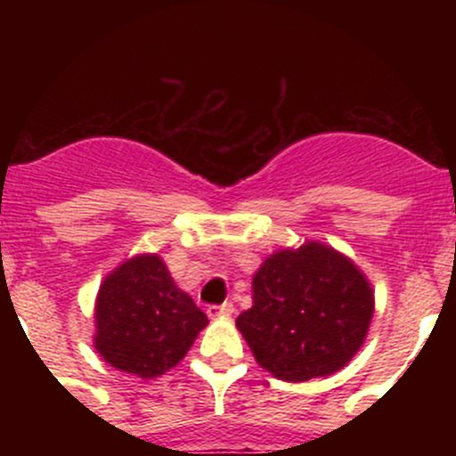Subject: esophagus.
Segmentation results:
<instances>
[{"mask_svg": "<svg viewBox=\"0 0 456 456\" xmlns=\"http://www.w3.org/2000/svg\"><path fill=\"white\" fill-rule=\"evenodd\" d=\"M232 314H233L232 302H224V305H211L209 309H207V315H209L211 320H216V317H229Z\"/></svg>", "mask_w": 456, "mask_h": 456, "instance_id": "34e87169", "label": "esophagus"}]
</instances>
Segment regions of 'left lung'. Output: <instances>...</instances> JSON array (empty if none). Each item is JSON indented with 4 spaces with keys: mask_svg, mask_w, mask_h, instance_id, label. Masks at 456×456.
I'll return each mask as SVG.
<instances>
[{
    "mask_svg": "<svg viewBox=\"0 0 456 456\" xmlns=\"http://www.w3.org/2000/svg\"><path fill=\"white\" fill-rule=\"evenodd\" d=\"M254 306L236 326L256 362L284 381L333 375L364 344L375 311L366 275L322 242L275 251L254 275Z\"/></svg>",
    "mask_w": 456,
    "mask_h": 456,
    "instance_id": "1",
    "label": "left lung"
}]
</instances>
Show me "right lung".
I'll list each match as a JSON object with an SVG mask.
<instances>
[{
  "mask_svg": "<svg viewBox=\"0 0 456 456\" xmlns=\"http://www.w3.org/2000/svg\"><path fill=\"white\" fill-rule=\"evenodd\" d=\"M94 322L99 355L142 379L174 369L209 324L156 254L130 257L103 280Z\"/></svg>",
  "mask_w": 456,
  "mask_h": 456,
  "instance_id": "add662e5",
  "label": "right lung"
}]
</instances>
